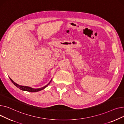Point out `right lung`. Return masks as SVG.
<instances>
[{"label":"right lung","mask_w":124,"mask_h":124,"mask_svg":"<svg viewBox=\"0 0 124 124\" xmlns=\"http://www.w3.org/2000/svg\"><path fill=\"white\" fill-rule=\"evenodd\" d=\"M10 79L11 80V81L12 82V83L15 85L16 87H17L18 88H19L20 90H22V91H27V92H39V91H41L43 89H45L46 88V87L49 85V84L50 83L51 81H52V79L50 80V81L45 86H44L43 87H42V88H39V89H34V88H31V87L30 86H23V85H19L18 84L16 83L15 82H14V81H12V79L10 78L9 77Z\"/></svg>","instance_id":"obj_1"}]
</instances>
